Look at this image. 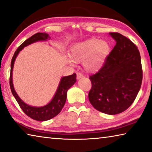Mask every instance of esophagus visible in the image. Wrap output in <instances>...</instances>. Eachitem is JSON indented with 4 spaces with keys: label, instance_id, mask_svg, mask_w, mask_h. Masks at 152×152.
Listing matches in <instances>:
<instances>
[{
    "label": "esophagus",
    "instance_id": "obj_1",
    "mask_svg": "<svg viewBox=\"0 0 152 152\" xmlns=\"http://www.w3.org/2000/svg\"><path fill=\"white\" fill-rule=\"evenodd\" d=\"M82 77H83V75L81 73V72H77V80H80V79Z\"/></svg>",
    "mask_w": 152,
    "mask_h": 152
}]
</instances>
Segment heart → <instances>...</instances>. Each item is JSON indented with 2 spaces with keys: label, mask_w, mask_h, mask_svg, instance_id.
<instances>
[{
  "label": "heart",
  "mask_w": 152,
  "mask_h": 152,
  "mask_svg": "<svg viewBox=\"0 0 152 152\" xmlns=\"http://www.w3.org/2000/svg\"><path fill=\"white\" fill-rule=\"evenodd\" d=\"M110 52V46L105 40L92 38L77 42L72 47L71 58H67V62L74 65L75 61H83L85 70L94 72L102 69Z\"/></svg>",
  "instance_id": "b5f03b06"
}]
</instances>
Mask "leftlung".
<instances>
[{"label":"left lung","mask_w":152,"mask_h":152,"mask_svg":"<svg viewBox=\"0 0 152 152\" xmlns=\"http://www.w3.org/2000/svg\"><path fill=\"white\" fill-rule=\"evenodd\" d=\"M116 45L103 66L90 76L89 101L94 108L114 115L127 110L140 91L142 80L141 60L136 46L118 33H109Z\"/></svg>","instance_id":"left-lung-1"}]
</instances>
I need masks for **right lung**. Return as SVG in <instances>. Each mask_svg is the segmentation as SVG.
I'll list each match as a JSON object with an SVG mask.
<instances>
[{
  "mask_svg": "<svg viewBox=\"0 0 152 152\" xmlns=\"http://www.w3.org/2000/svg\"><path fill=\"white\" fill-rule=\"evenodd\" d=\"M50 39V37L48 34L43 33H37L34 36L30 37L29 38L25 40L14 53L13 56L12 62H11V72H10V88L13 95L16 99L20 107L23 110V111L27 116L33 119L39 121H45L49 120L50 118L55 117L60 113L62 110L64 105L66 103L67 97V91L76 82V74L74 73L71 75L65 76L61 77V80L59 83L58 88L56 90V93L53 96L52 99L47 105L41 107L32 106L25 103L18 95L14 87L13 83V69H14V62L16 61L18 55L25 47L31 45L33 43L37 42L39 41H47Z\"/></svg>",
  "mask_w": 152,
  "mask_h": 152,
  "instance_id": "obj_1",
  "label": "right lung"
}]
</instances>
